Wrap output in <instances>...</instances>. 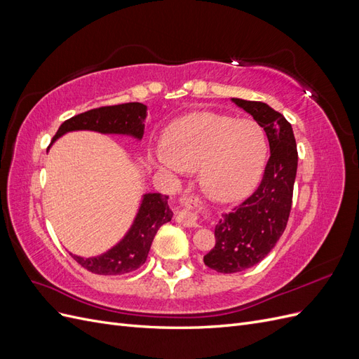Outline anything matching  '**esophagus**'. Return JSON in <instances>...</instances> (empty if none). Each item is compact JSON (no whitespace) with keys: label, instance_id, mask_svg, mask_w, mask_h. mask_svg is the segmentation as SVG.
I'll list each match as a JSON object with an SVG mask.
<instances>
[{"label":"esophagus","instance_id":"1","mask_svg":"<svg viewBox=\"0 0 359 359\" xmlns=\"http://www.w3.org/2000/svg\"><path fill=\"white\" fill-rule=\"evenodd\" d=\"M201 201L196 196H182L180 199V208L175 212V219L180 224L189 227L199 226Z\"/></svg>","mask_w":359,"mask_h":359}]
</instances>
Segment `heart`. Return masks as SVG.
<instances>
[{
	"label": "heart",
	"instance_id": "heart-1",
	"mask_svg": "<svg viewBox=\"0 0 359 359\" xmlns=\"http://www.w3.org/2000/svg\"><path fill=\"white\" fill-rule=\"evenodd\" d=\"M266 158V139L255 121L199 112L173 123L166 147L153 153L172 175L199 169L202 189L215 201H236L252 190Z\"/></svg>",
	"mask_w": 359,
	"mask_h": 359
}]
</instances>
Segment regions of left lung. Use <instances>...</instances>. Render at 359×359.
I'll return each mask as SVG.
<instances>
[{
  "mask_svg": "<svg viewBox=\"0 0 359 359\" xmlns=\"http://www.w3.org/2000/svg\"><path fill=\"white\" fill-rule=\"evenodd\" d=\"M264 127L271 156L262 181L250 196L223 214L215 226V245L205 265L223 274L240 273L259 264L283 235L292 208L298 151L287 119L266 103L232 99Z\"/></svg>",
  "mask_w": 359,
  "mask_h": 359,
  "instance_id": "1",
  "label": "left lung"
}]
</instances>
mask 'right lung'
Instances as JSON below:
<instances>
[{
    "label": "right lung",
    "mask_w": 359,
    "mask_h": 359,
    "mask_svg": "<svg viewBox=\"0 0 359 359\" xmlns=\"http://www.w3.org/2000/svg\"><path fill=\"white\" fill-rule=\"evenodd\" d=\"M147 106L142 103H124L115 106H103L97 109L74 115L64 121L52 142L74 130H93L99 133L130 135L142 139L145 128ZM168 196L160 193L144 194L139 212L130 227L127 235L109 252L95 257H72L93 274L100 276H121L137 269L145 264L149 247L160 226L170 222L172 211L168 205Z\"/></svg>",
    "instance_id": "1"
}]
</instances>
